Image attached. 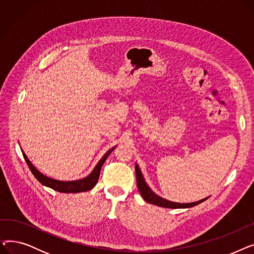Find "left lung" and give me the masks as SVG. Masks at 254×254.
Instances as JSON below:
<instances>
[{
  "label": "left lung",
  "instance_id": "obj_1",
  "mask_svg": "<svg viewBox=\"0 0 254 254\" xmlns=\"http://www.w3.org/2000/svg\"><path fill=\"white\" fill-rule=\"evenodd\" d=\"M135 169H136V177H137V185H138V190L142 195V197L145 199L146 202L158 206V207H163V208H170V209H181V208H191L193 206H196L198 204L203 203L204 201H206L208 197L199 199V201L196 202H192V203H176V202H172L169 201V199H166L162 196H159L158 194H156L149 186L146 183L142 172L138 166V164L135 165Z\"/></svg>",
  "mask_w": 254,
  "mask_h": 254
}]
</instances>
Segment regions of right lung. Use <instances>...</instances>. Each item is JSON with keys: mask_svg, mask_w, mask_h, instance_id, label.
Masks as SVG:
<instances>
[{"mask_svg": "<svg viewBox=\"0 0 254 254\" xmlns=\"http://www.w3.org/2000/svg\"><path fill=\"white\" fill-rule=\"evenodd\" d=\"M116 148V146L112 147L107 151L103 157L100 159L99 163L96 165V167L93 168L91 173L86 177L82 179H78V180H72V181H62V180H57L50 178L46 175H44L43 173L40 172L29 159V157L26 156L24 151L21 149L22 155L25 159L26 164H28L31 172L33 173V175L36 177V179L41 183L44 186H47L49 189H52L53 190H57L59 192H64V193H77V192H83V191H88L95 188V185L97 184L99 177H100V172L101 169L106 162L107 157L109 156V154Z\"/></svg>", "mask_w": 254, "mask_h": 254, "instance_id": "right-lung-1", "label": "right lung"}]
</instances>
